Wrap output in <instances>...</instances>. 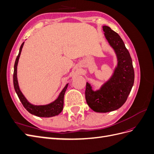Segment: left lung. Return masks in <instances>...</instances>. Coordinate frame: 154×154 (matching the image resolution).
Here are the masks:
<instances>
[{
    "label": "left lung",
    "mask_w": 154,
    "mask_h": 154,
    "mask_svg": "<svg viewBox=\"0 0 154 154\" xmlns=\"http://www.w3.org/2000/svg\"><path fill=\"white\" fill-rule=\"evenodd\" d=\"M104 35L115 51L118 59L117 67L112 76L94 91L87 82L85 99L87 105L96 112H109L119 109L127 101L134 82V70L131 57L123 40L109 26H103Z\"/></svg>",
    "instance_id": "obj_1"
}]
</instances>
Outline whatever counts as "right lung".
Wrapping results in <instances>:
<instances>
[{"mask_svg": "<svg viewBox=\"0 0 154 154\" xmlns=\"http://www.w3.org/2000/svg\"><path fill=\"white\" fill-rule=\"evenodd\" d=\"M24 42L20 46L19 53H18V54L16 58L15 66H14L13 85L18 98H19V100H20L21 103H22L23 106H24V108L31 114L38 116V117H44V118H49V117H53V116H57L63 110L64 94L68 87V83L66 86H65L62 92H60L58 98L53 102H52V103H51L48 105H35L30 103L29 102L26 100L25 96L23 95L22 92L20 91L19 86H18V80H17V65H18V60H19L22 49L23 48V45H24Z\"/></svg>", "mask_w": 154, "mask_h": 154, "instance_id": "obj_1", "label": "right lung"}]
</instances>
